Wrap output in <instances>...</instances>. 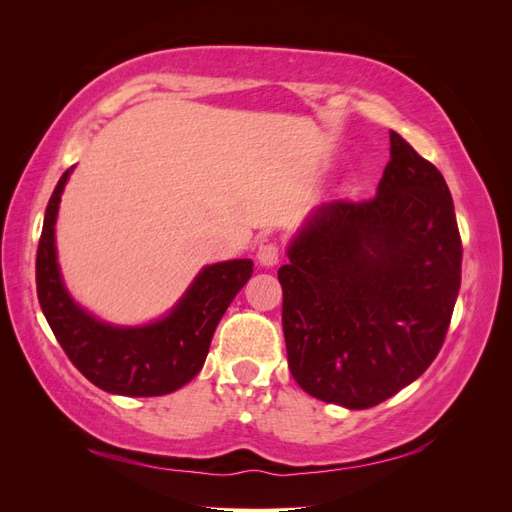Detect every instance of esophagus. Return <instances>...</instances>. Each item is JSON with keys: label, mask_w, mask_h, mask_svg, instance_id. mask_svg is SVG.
<instances>
[{"label": "esophagus", "mask_w": 512, "mask_h": 512, "mask_svg": "<svg viewBox=\"0 0 512 512\" xmlns=\"http://www.w3.org/2000/svg\"><path fill=\"white\" fill-rule=\"evenodd\" d=\"M256 260L265 267L277 265V262H280V245H277V243H262L258 247V252H256Z\"/></svg>", "instance_id": "obj_1"}]
</instances>
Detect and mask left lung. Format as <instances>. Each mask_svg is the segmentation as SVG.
<instances>
[{
  "instance_id": "obj_1",
  "label": "left lung",
  "mask_w": 512,
  "mask_h": 512,
  "mask_svg": "<svg viewBox=\"0 0 512 512\" xmlns=\"http://www.w3.org/2000/svg\"><path fill=\"white\" fill-rule=\"evenodd\" d=\"M282 324L305 393L365 410L436 359L461 286V237L440 170L391 130L374 198L316 209L288 247Z\"/></svg>"
}]
</instances>
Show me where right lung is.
Returning <instances> with one entry per match:
<instances>
[{
  "label": "right lung",
  "instance_id": "1",
  "mask_svg": "<svg viewBox=\"0 0 512 512\" xmlns=\"http://www.w3.org/2000/svg\"><path fill=\"white\" fill-rule=\"evenodd\" d=\"M72 168L55 185L44 213L36 256V288L42 314L72 365L98 389L128 397H158L188 384L207 359L220 318L252 277V260L205 267L162 320L145 327H113L76 305L61 282L55 252V220Z\"/></svg>",
  "mask_w": 512,
  "mask_h": 512
}]
</instances>
